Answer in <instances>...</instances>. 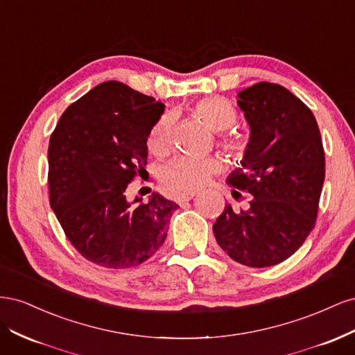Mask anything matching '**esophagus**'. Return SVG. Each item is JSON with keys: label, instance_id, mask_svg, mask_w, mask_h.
I'll return each instance as SVG.
<instances>
[{"label": "esophagus", "instance_id": "1", "mask_svg": "<svg viewBox=\"0 0 355 355\" xmlns=\"http://www.w3.org/2000/svg\"><path fill=\"white\" fill-rule=\"evenodd\" d=\"M196 197V194H188V196H182V197H178L176 198V201L179 202V204H184V202H187V201H189V200H192Z\"/></svg>", "mask_w": 355, "mask_h": 355}]
</instances>
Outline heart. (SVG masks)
I'll use <instances>...</instances> for the list:
<instances>
[{
	"mask_svg": "<svg viewBox=\"0 0 355 355\" xmlns=\"http://www.w3.org/2000/svg\"><path fill=\"white\" fill-rule=\"evenodd\" d=\"M194 112L202 118L213 132H225L239 120L235 106L223 98H206L196 103ZM173 141V115L164 114L154 123L148 135V146L155 155L168 153ZM220 146L235 159H244L249 153L250 142L245 136L227 135L220 139ZM220 168L216 158H196L178 155L171 158L159 170V182L173 197L194 194L211 175Z\"/></svg>",
	"mask_w": 355,
	"mask_h": 355,
	"instance_id": "1",
	"label": "heart"
}]
</instances>
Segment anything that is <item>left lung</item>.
Returning a JSON list of instances; mask_svg holds the SVG:
<instances>
[{
	"label": "left lung",
	"instance_id": "1",
	"mask_svg": "<svg viewBox=\"0 0 355 355\" xmlns=\"http://www.w3.org/2000/svg\"><path fill=\"white\" fill-rule=\"evenodd\" d=\"M250 148L228 185L252 194L247 210L225 204L213 232L220 249L252 268L286 261L313 231L324 182V149L314 114L283 85L257 83L237 101ZM232 189V196H241Z\"/></svg>",
	"mask_w": 355,
	"mask_h": 355
}]
</instances>
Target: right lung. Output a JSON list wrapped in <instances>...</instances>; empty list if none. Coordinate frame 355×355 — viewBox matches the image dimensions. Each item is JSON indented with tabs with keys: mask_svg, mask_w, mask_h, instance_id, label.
<instances>
[{
	"mask_svg": "<svg viewBox=\"0 0 355 355\" xmlns=\"http://www.w3.org/2000/svg\"><path fill=\"white\" fill-rule=\"evenodd\" d=\"M164 105L105 81L69 105L50 136V206L71 244L105 268H130L163 245L176 202L127 197L146 167L148 135Z\"/></svg>",
	"mask_w": 355,
	"mask_h": 355,
	"instance_id": "1",
	"label": "right lung"
}]
</instances>
